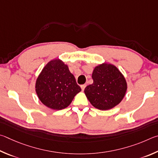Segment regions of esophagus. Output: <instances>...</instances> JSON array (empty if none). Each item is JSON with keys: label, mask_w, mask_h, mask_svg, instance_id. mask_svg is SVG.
<instances>
[{"label": "esophagus", "mask_w": 158, "mask_h": 158, "mask_svg": "<svg viewBox=\"0 0 158 158\" xmlns=\"http://www.w3.org/2000/svg\"><path fill=\"white\" fill-rule=\"evenodd\" d=\"M81 87V89H82V90L83 91V90L85 89V88L86 87V85H82Z\"/></svg>", "instance_id": "34e87169"}]
</instances>
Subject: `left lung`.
<instances>
[{
	"instance_id": "obj_1",
	"label": "left lung",
	"mask_w": 158,
	"mask_h": 158,
	"mask_svg": "<svg viewBox=\"0 0 158 158\" xmlns=\"http://www.w3.org/2000/svg\"><path fill=\"white\" fill-rule=\"evenodd\" d=\"M94 82L85 87V94L92 106L107 110L120 103L126 94L125 77L115 66L103 64L94 69Z\"/></svg>"
}]
</instances>
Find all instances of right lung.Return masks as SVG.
I'll return each instance as SVG.
<instances>
[{"mask_svg": "<svg viewBox=\"0 0 158 158\" xmlns=\"http://www.w3.org/2000/svg\"><path fill=\"white\" fill-rule=\"evenodd\" d=\"M35 88L41 103L57 110L68 107L81 91L68 66L60 60L47 64L37 77Z\"/></svg>", "mask_w": 158, "mask_h": 158, "instance_id": "add662e5", "label": "right lung"}]
</instances>
